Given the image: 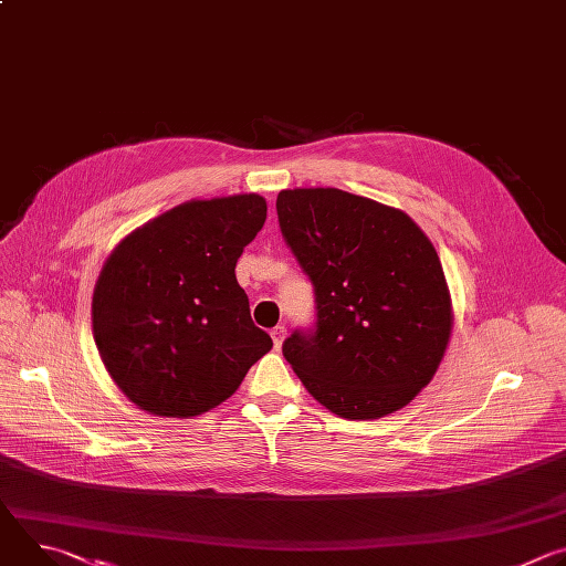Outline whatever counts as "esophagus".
I'll list each match as a JSON object with an SVG mask.
<instances>
[{
    "mask_svg": "<svg viewBox=\"0 0 566 566\" xmlns=\"http://www.w3.org/2000/svg\"><path fill=\"white\" fill-rule=\"evenodd\" d=\"M284 336H286V327H284V325H277V327H273V329H271V338H273L275 349H280V347H282Z\"/></svg>",
    "mask_w": 566,
    "mask_h": 566,
    "instance_id": "34e87169",
    "label": "esophagus"
}]
</instances>
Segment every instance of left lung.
Listing matches in <instances>:
<instances>
[{
  "instance_id": "obj_1",
  "label": "left lung",
  "mask_w": 566,
  "mask_h": 566,
  "mask_svg": "<svg viewBox=\"0 0 566 566\" xmlns=\"http://www.w3.org/2000/svg\"><path fill=\"white\" fill-rule=\"evenodd\" d=\"M286 247L313 284L315 322L282 354L322 406L380 419L430 382L452 313L439 255L400 210L338 188L277 195Z\"/></svg>"
}]
</instances>
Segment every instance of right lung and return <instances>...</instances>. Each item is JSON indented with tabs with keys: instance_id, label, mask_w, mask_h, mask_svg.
I'll use <instances>...</instances> for the list:
<instances>
[{
	"instance_id": "right-lung-1",
	"label": "right lung",
	"mask_w": 566,
	"mask_h": 566,
	"mask_svg": "<svg viewBox=\"0 0 566 566\" xmlns=\"http://www.w3.org/2000/svg\"><path fill=\"white\" fill-rule=\"evenodd\" d=\"M266 221L260 195L190 201L112 253L94 291V338L123 394L158 417L226 400L273 347L234 266Z\"/></svg>"
}]
</instances>
